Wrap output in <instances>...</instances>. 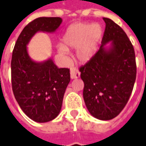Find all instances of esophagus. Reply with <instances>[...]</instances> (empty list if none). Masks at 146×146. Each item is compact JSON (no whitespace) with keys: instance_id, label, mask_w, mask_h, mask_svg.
<instances>
[{"instance_id":"obj_1","label":"esophagus","mask_w":146,"mask_h":146,"mask_svg":"<svg viewBox=\"0 0 146 146\" xmlns=\"http://www.w3.org/2000/svg\"><path fill=\"white\" fill-rule=\"evenodd\" d=\"M70 74H71V78H72V79H74L79 78L80 73L78 70L76 69V68H72V69H71Z\"/></svg>"}]
</instances>
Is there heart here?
Instances as JSON below:
<instances>
[{
	"mask_svg": "<svg viewBox=\"0 0 146 146\" xmlns=\"http://www.w3.org/2000/svg\"><path fill=\"white\" fill-rule=\"evenodd\" d=\"M103 34L102 26L98 23H77L70 25L63 35V44L58 45V50L66 54L68 50L77 49V57L81 62L91 59Z\"/></svg>",
	"mask_w": 146,
	"mask_h": 146,
	"instance_id": "1",
	"label": "heart"
}]
</instances>
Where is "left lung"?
Instances as JSON below:
<instances>
[{
    "mask_svg": "<svg viewBox=\"0 0 146 146\" xmlns=\"http://www.w3.org/2000/svg\"><path fill=\"white\" fill-rule=\"evenodd\" d=\"M106 29L100 50L79 68L84 87L83 96L90 113L100 120L117 117L130 99L136 77L135 51L119 25L103 18ZM112 41L108 51L104 45Z\"/></svg>",
    "mask_w": 146,
    "mask_h": 146,
    "instance_id": "obj_1",
    "label": "left lung"
}]
</instances>
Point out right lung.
Returning a JSON list of instances; mask_svg holds the SVG:
<instances>
[{
	"label": "right lung",
	"instance_id": "add662e5",
	"mask_svg": "<svg viewBox=\"0 0 146 146\" xmlns=\"http://www.w3.org/2000/svg\"><path fill=\"white\" fill-rule=\"evenodd\" d=\"M61 23L59 17L34 19L23 29L13 50L11 81L14 96L23 112L39 123L52 121L59 115L70 81V69L57 68L51 59L43 63L32 61L26 45L37 31L52 32Z\"/></svg>",
	"mask_w": 146,
	"mask_h": 146
}]
</instances>
